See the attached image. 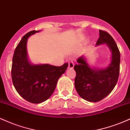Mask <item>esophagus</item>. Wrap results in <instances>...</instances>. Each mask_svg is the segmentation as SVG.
<instances>
[{"label":"esophagus","instance_id":"obj_1","mask_svg":"<svg viewBox=\"0 0 130 130\" xmlns=\"http://www.w3.org/2000/svg\"><path fill=\"white\" fill-rule=\"evenodd\" d=\"M73 68H74L73 62H70L69 63H68V68H69V69H73Z\"/></svg>","mask_w":130,"mask_h":130}]
</instances>
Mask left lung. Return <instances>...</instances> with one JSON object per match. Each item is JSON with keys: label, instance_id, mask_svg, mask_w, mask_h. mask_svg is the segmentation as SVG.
Here are the masks:
<instances>
[{"label": "left lung", "instance_id": "1", "mask_svg": "<svg viewBox=\"0 0 130 130\" xmlns=\"http://www.w3.org/2000/svg\"><path fill=\"white\" fill-rule=\"evenodd\" d=\"M100 37L96 46L106 44L111 53V62L104 68L92 67L87 57L82 56L74 65L76 73L74 86L82 98L90 102H97L107 96L117 83L120 71V54L114 40L108 32L99 30Z\"/></svg>", "mask_w": 130, "mask_h": 130}]
</instances>
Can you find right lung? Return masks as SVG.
Masks as SVG:
<instances>
[{"label": "right lung", "instance_id": "add662e5", "mask_svg": "<svg viewBox=\"0 0 130 130\" xmlns=\"http://www.w3.org/2000/svg\"><path fill=\"white\" fill-rule=\"evenodd\" d=\"M40 31H30L22 37L14 51L11 67L13 84L18 93L35 104L44 102L51 96L58 79L68 66L67 63L56 67L30 62L27 51L28 38Z\"/></svg>", "mask_w": 130, "mask_h": 130}]
</instances>
